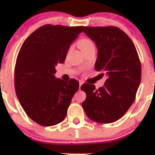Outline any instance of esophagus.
Wrapping results in <instances>:
<instances>
[{
    "label": "esophagus",
    "instance_id": "esophagus-1",
    "mask_svg": "<svg viewBox=\"0 0 155 155\" xmlns=\"http://www.w3.org/2000/svg\"><path fill=\"white\" fill-rule=\"evenodd\" d=\"M82 84H83V82H81H81H79V89L81 88V85H82Z\"/></svg>",
    "mask_w": 155,
    "mask_h": 155
}]
</instances>
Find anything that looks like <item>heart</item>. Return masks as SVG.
Segmentation results:
<instances>
[{
    "mask_svg": "<svg viewBox=\"0 0 155 155\" xmlns=\"http://www.w3.org/2000/svg\"><path fill=\"white\" fill-rule=\"evenodd\" d=\"M78 45L80 48L82 52L89 50L91 49H95V42L92 40L91 38H88V37H84V38H81L78 42ZM71 50V47L69 48L68 52Z\"/></svg>",
    "mask_w": 155,
    "mask_h": 155,
    "instance_id": "1",
    "label": "heart"
}]
</instances>
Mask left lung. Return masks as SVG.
Instances as JSON below:
<instances>
[{
  "mask_svg": "<svg viewBox=\"0 0 155 155\" xmlns=\"http://www.w3.org/2000/svg\"><path fill=\"white\" fill-rule=\"evenodd\" d=\"M84 33L95 41L97 58L95 68L107 76L102 87L85 83L87 97L82 107L90 120L108 124L120 120L136 98L141 78V65L132 40L117 27H84Z\"/></svg>",
  "mask_w": 155,
  "mask_h": 155,
  "instance_id": "1",
  "label": "left lung"
}]
</instances>
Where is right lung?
Here are the masks:
<instances>
[{"mask_svg": "<svg viewBox=\"0 0 155 155\" xmlns=\"http://www.w3.org/2000/svg\"><path fill=\"white\" fill-rule=\"evenodd\" d=\"M84 26L48 24L31 33L20 48L15 68V87L19 103L32 120L52 126L64 120L79 81L56 79L55 66L65 61L71 44Z\"/></svg>", "mask_w": 155, "mask_h": 155, "instance_id": "add662e5", "label": "right lung"}]
</instances>
